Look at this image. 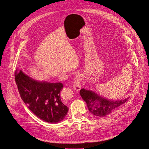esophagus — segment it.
<instances>
[{
	"mask_svg": "<svg viewBox=\"0 0 149 149\" xmlns=\"http://www.w3.org/2000/svg\"><path fill=\"white\" fill-rule=\"evenodd\" d=\"M81 77L80 75H77L74 79L72 87H73V88L76 91H79L81 88Z\"/></svg>",
	"mask_w": 149,
	"mask_h": 149,
	"instance_id": "obj_1",
	"label": "esophagus"
}]
</instances>
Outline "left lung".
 <instances>
[{
    "mask_svg": "<svg viewBox=\"0 0 149 149\" xmlns=\"http://www.w3.org/2000/svg\"><path fill=\"white\" fill-rule=\"evenodd\" d=\"M79 94L86 102L90 113L98 117H104L111 113L129 99L127 98L123 100L110 101L102 98L92 91L84 88L80 90Z\"/></svg>",
    "mask_w": 149,
    "mask_h": 149,
    "instance_id": "1",
    "label": "left lung"
}]
</instances>
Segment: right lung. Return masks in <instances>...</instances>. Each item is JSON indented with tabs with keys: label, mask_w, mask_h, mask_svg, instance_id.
Instances as JSON below:
<instances>
[{
	"label": "right lung",
	"mask_w": 149,
	"mask_h": 149,
	"mask_svg": "<svg viewBox=\"0 0 149 149\" xmlns=\"http://www.w3.org/2000/svg\"><path fill=\"white\" fill-rule=\"evenodd\" d=\"M15 81L23 101L38 118L47 123H56L66 116L68 107L60 97L61 82H38L21 71L15 73Z\"/></svg>",
	"instance_id": "obj_1"
}]
</instances>
